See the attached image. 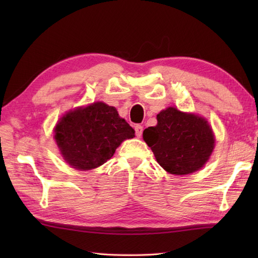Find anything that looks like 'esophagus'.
<instances>
[{"label": "esophagus", "mask_w": 258, "mask_h": 258, "mask_svg": "<svg viewBox=\"0 0 258 258\" xmlns=\"http://www.w3.org/2000/svg\"><path fill=\"white\" fill-rule=\"evenodd\" d=\"M142 133H143V126L142 125H136L135 126V134L138 138H141Z\"/></svg>", "instance_id": "1"}]
</instances>
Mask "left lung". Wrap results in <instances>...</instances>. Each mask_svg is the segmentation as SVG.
I'll return each mask as SVG.
<instances>
[{
    "mask_svg": "<svg viewBox=\"0 0 258 258\" xmlns=\"http://www.w3.org/2000/svg\"><path fill=\"white\" fill-rule=\"evenodd\" d=\"M156 118V126L145 128L143 139L166 172L186 175L205 165L215 139L204 117L171 106L158 113Z\"/></svg>",
    "mask_w": 258,
    "mask_h": 258,
    "instance_id": "1",
    "label": "left lung"
}]
</instances>
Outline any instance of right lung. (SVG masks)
Masks as SVG:
<instances>
[{"label":"right lung","mask_w":258,"mask_h":258,"mask_svg":"<svg viewBox=\"0 0 258 258\" xmlns=\"http://www.w3.org/2000/svg\"><path fill=\"white\" fill-rule=\"evenodd\" d=\"M135 131L120 118L116 108L103 102L78 107L59 118L54 139L71 166L89 171L107 162L123 141L133 139Z\"/></svg>","instance_id":"right-lung-1"}]
</instances>
